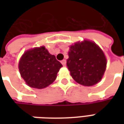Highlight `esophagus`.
Segmentation results:
<instances>
[{
  "mask_svg": "<svg viewBox=\"0 0 124 124\" xmlns=\"http://www.w3.org/2000/svg\"><path fill=\"white\" fill-rule=\"evenodd\" d=\"M61 63H62V64L64 66H66V60H63L61 61Z\"/></svg>",
  "mask_w": 124,
  "mask_h": 124,
  "instance_id": "obj_1",
  "label": "esophagus"
}]
</instances>
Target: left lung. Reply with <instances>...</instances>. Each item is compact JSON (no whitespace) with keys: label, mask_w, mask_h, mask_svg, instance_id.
I'll use <instances>...</instances> for the list:
<instances>
[{"label":"left lung","mask_w":124,"mask_h":124,"mask_svg":"<svg viewBox=\"0 0 124 124\" xmlns=\"http://www.w3.org/2000/svg\"><path fill=\"white\" fill-rule=\"evenodd\" d=\"M67 66L74 80L91 86L100 80L106 67L104 52L96 44L84 41L70 46Z\"/></svg>","instance_id":"1"}]
</instances>
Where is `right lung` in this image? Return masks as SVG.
Masks as SVG:
<instances>
[{"mask_svg":"<svg viewBox=\"0 0 124 124\" xmlns=\"http://www.w3.org/2000/svg\"><path fill=\"white\" fill-rule=\"evenodd\" d=\"M62 64L44 46L26 52L19 62L22 78L32 88L42 89L54 82Z\"/></svg>","mask_w":124,"mask_h":124,"instance_id":"add662e5","label":"right lung"}]
</instances>
